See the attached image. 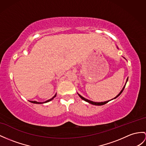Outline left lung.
<instances>
[{
    "label": "left lung",
    "mask_w": 146,
    "mask_h": 146,
    "mask_svg": "<svg viewBox=\"0 0 146 146\" xmlns=\"http://www.w3.org/2000/svg\"><path fill=\"white\" fill-rule=\"evenodd\" d=\"M127 80H128V78H127V80H126V82H127ZM124 87H125V85H124V87H123V88L122 89V90L120 92V93L116 96V97L115 98H117L118 97V96H119L120 95H121V94L123 92V90H124ZM79 95V97L82 99V100H84V101H85V102H87L88 103H89V104H92V105H105V104H107V103L109 102V101H106V102H92V101H90V100H87V99H86V98H84L83 97H82V96L80 95H79V94H78ZM114 98V99H115Z\"/></svg>",
    "instance_id": "8db88e82"
}]
</instances>
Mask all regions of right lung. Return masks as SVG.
<instances>
[{
  "mask_svg": "<svg viewBox=\"0 0 146 146\" xmlns=\"http://www.w3.org/2000/svg\"><path fill=\"white\" fill-rule=\"evenodd\" d=\"M56 96V94L54 96V97H53L52 98H51V99H49V100H47V101H46V102H42V103H41V102H36V101H30V102H31V103H33V104H43V103H47V102H49V101H51V100H52L53 98H54Z\"/></svg>",
  "mask_w": 146,
  "mask_h": 146,
  "instance_id": "1",
  "label": "right lung"
}]
</instances>
